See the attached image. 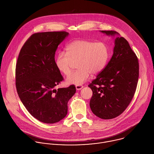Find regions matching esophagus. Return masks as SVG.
<instances>
[{
  "instance_id": "esophagus-1",
  "label": "esophagus",
  "mask_w": 154,
  "mask_h": 154,
  "mask_svg": "<svg viewBox=\"0 0 154 154\" xmlns=\"http://www.w3.org/2000/svg\"><path fill=\"white\" fill-rule=\"evenodd\" d=\"M75 88L77 90H80L82 88H83V86L82 85H76L75 86Z\"/></svg>"
}]
</instances>
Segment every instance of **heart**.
Masks as SVG:
<instances>
[{"label": "heart", "instance_id": "obj_1", "mask_svg": "<svg viewBox=\"0 0 154 154\" xmlns=\"http://www.w3.org/2000/svg\"><path fill=\"white\" fill-rule=\"evenodd\" d=\"M60 52L55 60L58 71L68 75L73 62H77L78 69L66 78L68 84L81 85L88 79L90 74H97L101 72L107 63L109 53L107 46L102 42H94L85 39L74 40Z\"/></svg>", "mask_w": 154, "mask_h": 154}]
</instances>
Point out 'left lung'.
<instances>
[{
    "instance_id": "8db88e82",
    "label": "left lung",
    "mask_w": 154,
    "mask_h": 154,
    "mask_svg": "<svg viewBox=\"0 0 154 154\" xmlns=\"http://www.w3.org/2000/svg\"><path fill=\"white\" fill-rule=\"evenodd\" d=\"M100 32L116 37L112 58L88 86L93 91L90 106L97 117L110 119L122 113L134 97L139 77V63L128 41L118 32Z\"/></svg>"
}]
</instances>
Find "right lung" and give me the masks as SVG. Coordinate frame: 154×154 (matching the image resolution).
I'll use <instances>...</instances> for the list:
<instances>
[{"instance_id":"obj_1","label":"right lung","mask_w":154,"mask_h":154,"mask_svg":"<svg viewBox=\"0 0 154 154\" xmlns=\"http://www.w3.org/2000/svg\"><path fill=\"white\" fill-rule=\"evenodd\" d=\"M68 35L66 32L35 33L25 42L18 56V96L28 112L44 123L54 124L65 118L68 102L76 91L74 85L54 88L63 80L56 66L55 52Z\"/></svg>"}]
</instances>
